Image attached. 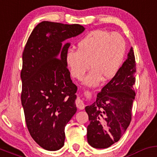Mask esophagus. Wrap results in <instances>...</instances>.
<instances>
[{
  "label": "esophagus",
  "instance_id": "1",
  "mask_svg": "<svg viewBox=\"0 0 157 157\" xmlns=\"http://www.w3.org/2000/svg\"><path fill=\"white\" fill-rule=\"evenodd\" d=\"M75 105H76V107L78 108V109H80V110L85 109V103H84L83 101H82L80 98H78L76 99V101H75Z\"/></svg>",
  "mask_w": 157,
  "mask_h": 157
}]
</instances>
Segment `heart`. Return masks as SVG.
I'll use <instances>...</instances> for the list:
<instances>
[{"instance_id": "b5f03b06", "label": "heart", "mask_w": 157, "mask_h": 157, "mask_svg": "<svg viewBox=\"0 0 157 157\" xmlns=\"http://www.w3.org/2000/svg\"><path fill=\"white\" fill-rule=\"evenodd\" d=\"M78 50L70 49L66 54V63L75 78L81 80L90 67L93 70L84 79V84L94 87L103 78L115 76L124 60L126 42L121 33L97 30L78 41Z\"/></svg>"}]
</instances>
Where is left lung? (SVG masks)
<instances>
[{"mask_svg":"<svg viewBox=\"0 0 157 157\" xmlns=\"http://www.w3.org/2000/svg\"><path fill=\"white\" fill-rule=\"evenodd\" d=\"M136 60L132 47L127 59L97 99L85 107L90 124L87 128L88 144L95 148H107L117 142L131 122L136 97Z\"/></svg>","mask_w":157,"mask_h":157,"instance_id":"left-lung-1","label":"left lung"}]
</instances>
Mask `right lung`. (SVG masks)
Listing matches in <instances>:
<instances>
[{"label": "right lung", "instance_id": "add662e5", "mask_svg": "<svg viewBox=\"0 0 157 157\" xmlns=\"http://www.w3.org/2000/svg\"><path fill=\"white\" fill-rule=\"evenodd\" d=\"M82 25L42 21L33 30L22 54L21 99L31 137L47 151L64 144L65 126L77 111V86L66 63L70 43Z\"/></svg>", "mask_w": 157, "mask_h": 157}]
</instances>
